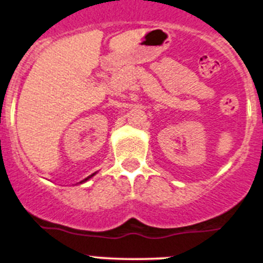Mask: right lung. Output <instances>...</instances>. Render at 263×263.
Listing matches in <instances>:
<instances>
[{
	"label": "right lung",
	"mask_w": 263,
	"mask_h": 263,
	"mask_svg": "<svg viewBox=\"0 0 263 263\" xmlns=\"http://www.w3.org/2000/svg\"><path fill=\"white\" fill-rule=\"evenodd\" d=\"M93 175H95V174H93ZM93 175H91V176H88V177H87V178H85V181H87V180H88V178H89V177H92V176H93Z\"/></svg>",
	"instance_id": "right-lung-1"
}]
</instances>
